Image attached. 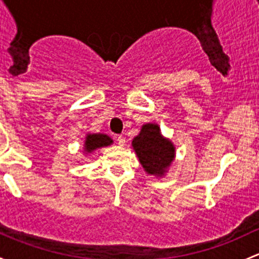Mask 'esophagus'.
Listing matches in <instances>:
<instances>
[{
    "label": "esophagus",
    "mask_w": 259,
    "mask_h": 259,
    "mask_svg": "<svg viewBox=\"0 0 259 259\" xmlns=\"http://www.w3.org/2000/svg\"><path fill=\"white\" fill-rule=\"evenodd\" d=\"M116 141H118V144L120 146H124L125 145V138L122 137V135H119V137L116 138Z\"/></svg>",
    "instance_id": "esophagus-1"
}]
</instances>
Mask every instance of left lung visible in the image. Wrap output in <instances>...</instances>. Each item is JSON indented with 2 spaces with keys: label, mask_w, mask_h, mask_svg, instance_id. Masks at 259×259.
<instances>
[{
  "label": "left lung",
  "mask_w": 259,
  "mask_h": 259,
  "mask_svg": "<svg viewBox=\"0 0 259 259\" xmlns=\"http://www.w3.org/2000/svg\"><path fill=\"white\" fill-rule=\"evenodd\" d=\"M133 148L140 164L151 175H164L175 155L174 145L161 137L156 124L143 125L140 134L133 140Z\"/></svg>",
  "instance_id": "obj_1"
}]
</instances>
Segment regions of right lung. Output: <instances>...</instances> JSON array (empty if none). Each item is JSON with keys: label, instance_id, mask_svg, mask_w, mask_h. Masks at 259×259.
<instances>
[{"label": "right lung", "instance_id": "add662e5", "mask_svg": "<svg viewBox=\"0 0 259 259\" xmlns=\"http://www.w3.org/2000/svg\"><path fill=\"white\" fill-rule=\"evenodd\" d=\"M113 143L110 138L108 135L104 134H92L87 137L85 140V151L91 152L95 150L98 148H102V146H108Z\"/></svg>", "mask_w": 259, "mask_h": 259}]
</instances>
